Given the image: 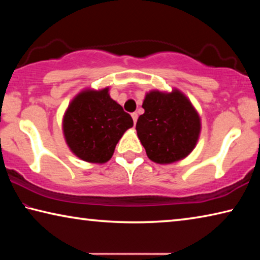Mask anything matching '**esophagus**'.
Wrapping results in <instances>:
<instances>
[{
  "instance_id": "esophagus-1",
  "label": "esophagus",
  "mask_w": 260,
  "mask_h": 260,
  "mask_svg": "<svg viewBox=\"0 0 260 260\" xmlns=\"http://www.w3.org/2000/svg\"><path fill=\"white\" fill-rule=\"evenodd\" d=\"M132 118H133V121H134V124H136V121H138V118H139L138 113H136V112H133V113H132Z\"/></svg>"
}]
</instances>
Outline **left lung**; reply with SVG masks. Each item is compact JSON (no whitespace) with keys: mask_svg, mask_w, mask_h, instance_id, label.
Listing matches in <instances>:
<instances>
[{"mask_svg":"<svg viewBox=\"0 0 260 260\" xmlns=\"http://www.w3.org/2000/svg\"><path fill=\"white\" fill-rule=\"evenodd\" d=\"M144 113L136 122L138 136L148 157L159 164L182 159L196 146L201 132L199 113L179 90L150 91L143 101Z\"/></svg>","mask_w":260,"mask_h":260,"instance_id":"obj_1","label":"left lung"}]
</instances>
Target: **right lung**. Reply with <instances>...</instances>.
I'll return each instance as SVG.
<instances>
[{"label":"right lung","mask_w":260,"mask_h":260,"mask_svg":"<svg viewBox=\"0 0 260 260\" xmlns=\"http://www.w3.org/2000/svg\"><path fill=\"white\" fill-rule=\"evenodd\" d=\"M133 119L110 98L109 89L85 90L65 112L63 131L68 146L82 160L108 161Z\"/></svg>","instance_id":"right-lung-1"}]
</instances>
